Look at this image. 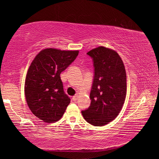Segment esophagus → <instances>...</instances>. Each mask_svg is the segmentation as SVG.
Masks as SVG:
<instances>
[{
    "instance_id": "obj_1",
    "label": "esophagus",
    "mask_w": 159,
    "mask_h": 159,
    "mask_svg": "<svg viewBox=\"0 0 159 159\" xmlns=\"http://www.w3.org/2000/svg\"><path fill=\"white\" fill-rule=\"evenodd\" d=\"M77 99H78V95H74L73 98H72V99H73V101H76L77 100Z\"/></svg>"
}]
</instances>
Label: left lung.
Listing matches in <instances>:
<instances>
[{
    "label": "left lung",
    "mask_w": 159,
    "mask_h": 159,
    "mask_svg": "<svg viewBox=\"0 0 159 159\" xmlns=\"http://www.w3.org/2000/svg\"><path fill=\"white\" fill-rule=\"evenodd\" d=\"M92 58L94 77L90 94V105L81 111L90 124L102 126L115 119L126 96L124 64L116 51L98 47L87 52Z\"/></svg>",
    "instance_id": "1"
}]
</instances>
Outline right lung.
I'll use <instances>...</instances> for the list:
<instances>
[{
    "label": "right lung",
    "instance_id": "right-lung-1",
    "mask_svg": "<svg viewBox=\"0 0 159 159\" xmlns=\"http://www.w3.org/2000/svg\"><path fill=\"white\" fill-rule=\"evenodd\" d=\"M79 51L47 48L29 66L25 92L31 112L46 123L57 121L65 112L70 98L64 93L60 74L76 60Z\"/></svg>",
    "mask_w": 159,
    "mask_h": 159
}]
</instances>
